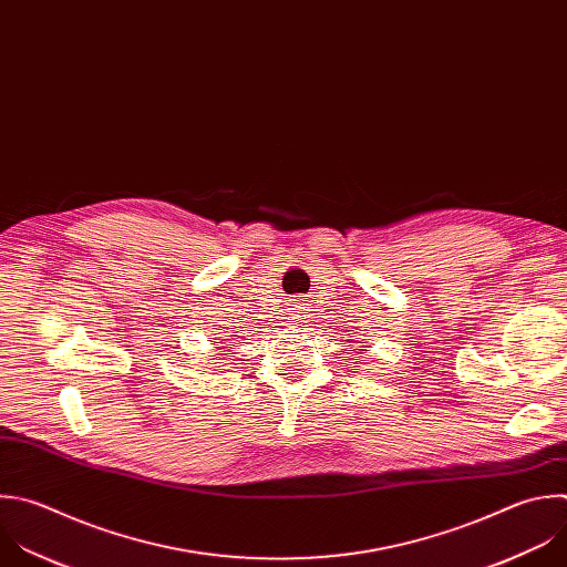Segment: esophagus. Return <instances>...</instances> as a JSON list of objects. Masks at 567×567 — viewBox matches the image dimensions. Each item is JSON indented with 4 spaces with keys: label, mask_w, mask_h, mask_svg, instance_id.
I'll return each mask as SVG.
<instances>
[{
    "label": "esophagus",
    "mask_w": 567,
    "mask_h": 567,
    "mask_svg": "<svg viewBox=\"0 0 567 567\" xmlns=\"http://www.w3.org/2000/svg\"><path fill=\"white\" fill-rule=\"evenodd\" d=\"M296 318H300V316H296V313H293V320H296Z\"/></svg>",
    "instance_id": "34e87169"
}]
</instances>
